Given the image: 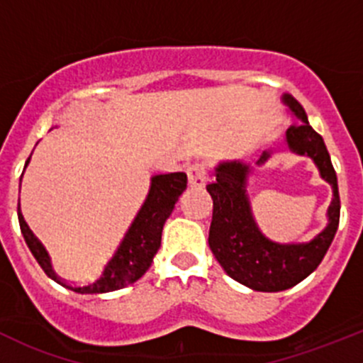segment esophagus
<instances>
[{
  "label": "esophagus",
  "mask_w": 363,
  "mask_h": 363,
  "mask_svg": "<svg viewBox=\"0 0 363 363\" xmlns=\"http://www.w3.org/2000/svg\"><path fill=\"white\" fill-rule=\"evenodd\" d=\"M188 181L191 188H203L207 182V170L203 163H193L188 167Z\"/></svg>",
  "instance_id": "1"
}]
</instances>
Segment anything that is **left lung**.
Returning <instances> with one entry per match:
<instances>
[{"mask_svg": "<svg viewBox=\"0 0 363 363\" xmlns=\"http://www.w3.org/2000/svg\"><path fill=\"white\" fill-rule=\"evenodd\" d=\"M281 100L296 119L286 130V147L294 155L313 160L321 179L332 186L334 199L328 205L327 226L309 242L281 244L263 235L252 218L247 196V179L252 168L244 161H221L212 172L214 181L207 186L214 202L208 230L212 255L237 283L270 294L295 286L316 270L334 240L340 214L337 175L323 138L311 128L306 111L291 94L284 93ZM272 152V149L263 151L256 164H265Z\"/></svg>", "mask_w": 363, "mask_h": 363, "instance_id": "left-lung-1", "label": "left lung"}]
</instances>
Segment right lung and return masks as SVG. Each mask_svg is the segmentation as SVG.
<instances>
[{
  "mask_svg": "<svg viewBox=\"0 0 363 363\" xmlns=\"http://www.w3.org/2000/svg\"><path fill=\"white\" fill-rule=\"evenodd\" d=\"M186 184H188V177L184 172L155 175L151 179V188L145 196V202L142 203L140 211L135 216L123 242L119 244L112 258L105 263L104 269L98 272V276L84 284H68L56 276L49 252L33 235L29 226L26 225L23 214L19 212L21 232H23L29 251L33 252L43 272L61 286L77 291V294H107V291L121 290L128 284H133L149 270L152 258L161 246V232H163L164 221L174 211L179 196L186 189Z\"/></svg>",
  "mask_w": 363,
  "mask_h": 363,
  "instance_id": "right-lung-1",
  "label": "right lung"
}]
</instances>
